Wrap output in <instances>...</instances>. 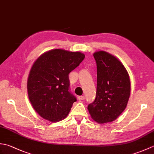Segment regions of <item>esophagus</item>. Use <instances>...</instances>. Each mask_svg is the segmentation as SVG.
Segmentation results:
<instances>
[{
  "label": "esophagus",
  "mask_w": 154,
  "mask_h": 154,
  "mask_svg": "<svg viewBox=\"0 0 154 154\" xmlns=\"http://www.w3.org/2000/svg\"><path fill=\"white\" fill-rule=\"evenodd\" d=\"M78 99L79 100H83L85 99V96H79L78 97Z\"/></svg>",
  "instance_id": "34e87169"
}]
</instances>
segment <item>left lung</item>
I'll return each mask as SVG.
<instances>
[{"instance_id": "8db88e82", "label": "left lung", "mask_w": 154, "mask_h": 154, "mask_svg": "<svg viewBox=\"0 0 154 154\" xmlns=\"http://www.w3.org/2000/svg\"><path fill=\"white\" fill-rule=\"evenodd\" d=\"M93 56L97 69V94L88 110L98 123L112 122L126 107L130 94L129 75L121 62L107 52L97 51Z\"/></svg>"}]
</instances>
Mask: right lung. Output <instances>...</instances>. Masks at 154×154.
Segmentation results:
<instances>
[{
  "label": "right lung",
  "mask_w": 154,
  "mask_h": 154,
  "mask_svg": "<svg viewBox=\"0 0 154 154\" xmlns=\"http://www.w3.org/2000/svg\"><path fill=\"white\" fill-rule=\"evenodd\" d=\"M81 52L55 49L45 52L34 62L27 89L34 110L52 122L66 117L77 100L70 91L69 74L84 60Z\"/></svg>",
  "instance_id": "obj_1"
}]
</instances>
